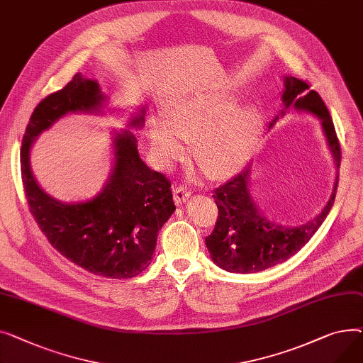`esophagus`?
Listing matches in <instances>:
<instances>
[{"label":"esophagus","instance_id":"1","mask_svg":"<svg viewBox=\"0 0 363 363\" xmlns=\"http://www.w3.org/2000/svg\"><path fill=\"white\" fill-rule=\"evenodd\" d=\"M189 196H190V191H189L186 187H183V186L176 187L174 191H173V199H174V203H176L177 206L182 205V203H184V202L189 199Z\"/></svg>","mask_w":363,"mask_h":363}]
</instances>
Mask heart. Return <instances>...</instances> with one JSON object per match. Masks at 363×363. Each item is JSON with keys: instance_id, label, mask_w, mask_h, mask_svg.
Listing matches in <instances>:
<instances>
[{"instance_id": "obj_1", "label": "heart", "mask_w": 363, "mask_h": 363, "mask_svg": "<svg viewBox=\"0 0 363 363\" xmlns=\"http://www.w3.org/2000/svg\"><path fill=\"white\" fill-rule=\"evenodd\" d=\"M227 92L186 96L165 111V120H149L147 136L155 158L169 165L194 142V158L212 179H224L243 167L262 130V114L255 104L236 105Z\"/></svg>"}]
</instances>
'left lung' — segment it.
<instances>
[{"label":"left lung","mask_w":363,"mask_h":363,"mask_svg":"<svg viewBox=\"0 0 363 363\" xmlns=\"http://www.w3.org/2000/svg\"><path fill=\"white\" fill-rule=\"evenodd\" d=\"M281 98L284 110H281L280 117L286 114V110L291 105L296 110L308 111L321 120L327 143L338 169L342 162V149H340L333 118L321 96L318 92L311 91L306 82L286 76ZM277 120L279 116L269 123V129ZM249 172L250 167H246L236 177H233L221 187H217L212 195L218 206V218L214 231L205 239V243L212 261L228 272H259L287 261L299 252L321 227L335 199L338 176L327 205L316 217L302 225H281L268 220L250 198L247 189Z\"/></svg>","instance_id":"left-lung-1"}]
</instances>
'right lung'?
I'll list each match as a JSON object with an SVG mask.
<instances>
[{"mask_svg": "<svg viewBox=\"0 0 363 363\" xmlns=\"http://www.w3.org/2000/svg\"><path fill=\"white\" fill-rule=\"evenodd\" d=\"M105 96L99 84L80 73L62 89L42 99L21 140L20 168L29 209L40 231L62 257L95 275L132 279L151 264L158 230L172 217V183L152 172L139 157L130 130L116 132L114 167L99 195L66 203L47 195L30 169L29 152L36 136L69 113H101ZM145 108L129 125L140 129Z\"/></svg>", "mask_w": 363, "mask_h": 363, "instance_id": "add662e5", "label": "right lung"}]
</instances>
